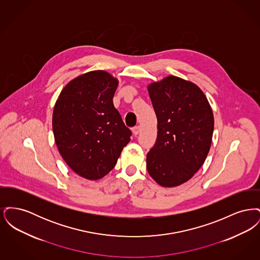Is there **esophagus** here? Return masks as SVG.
I'll use <instances>...</instances> for the list:
<instances>
[{"instance_id":"34e87169","label":"esophagus","mask_w":260,"mask_h":260,"mask_svg":"<svg viewBox=\"0 0 260 260\" xmlns=\"http://www.w3.org/2000/svg\"><path fill=\"white\" fill-rule=\"evenodd\" d=\"M139 133H140V125H136V126L133 128V134L135 136H137Z\"/></svg>"}]
</instances>
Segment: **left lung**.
Wrapping results in <instances>:
<instances>
[{
  "instance_id": "8db88e82",
  "label": "left lung",
  "mask_w": 260,
  "mask_h": 260,
  "mask_svg": "<svg viewBox=\"0 0 260 260\" xmlns=\"http://www.w3.org/2000/svg\"><path fill=\"white\" fill-rule=\"evenodd\" d=\"M157 116L158 134L146 157L150 176L162 187L191 179L210 152L214 119L200 87L182 78L168 76L147 86Z\"/></svg>"
}]
</instances>
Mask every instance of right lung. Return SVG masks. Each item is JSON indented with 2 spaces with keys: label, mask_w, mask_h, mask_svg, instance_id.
<instances>
[{
  "label": "right lung",
  "mask_w": 260,
  "mask_h": 260,
  "mask_svg": "<svg viewBox=\"0 0 260 260\" xmlns=\"http://www.w3.org/2000/svg\"><path fill=\"white\" fill-rule=\"evenodd\" d=\"M119 80L104 70L71 80L52 112V131L63 160L80 176L98 180L110 173L132 133L113 105Z\"/></svg>",
  "instance_id": "obj_1"
}]
</instances>
